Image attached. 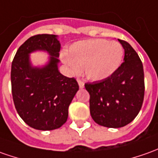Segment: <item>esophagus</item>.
Segmentation results:
<instances>
[{
    "mask_svg": "<svg viewBox=\"0 0 158 158\" xmlns=\"http://www.w3.org/2000/svg\"><path fill=\"white\" fill-rule=\"evenodd\" d=\"M78 83H79V88H84V85H85V84L84 82L81 80V79H78Z\"/></svg>",
    "mask_w": 158,
    "mask_h": 158,
    "instance_id": "esophagus-1",
    "label": "esophagus"
}]
</instances>
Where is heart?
I'll return each instance as SVG.
<instances>
[{
	"instance_id": "1",
	"label": "heart",
	"mask_w": 158,
	"mask_h": 158,
	"mask_svg": "<svg viewBox=\"0 0 158 158\" xmlns=\"http://www.w3.org/2000/svg\"><path fill=\"white\" fill-rule=\"evenodd\" d=\"M123 58L124 48L120 43L103 39L76 42L69 48L68 54H61L62 61L72 73H79L83 67L85 77L93 81L110 76L119 67Z\"/></svg>"
}]
</instances>
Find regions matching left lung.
<instances>
[{"instance_id": "left-lung-1", "label": "left lung", "mask_w": 158, "mask_h": 158, "mask_svg": "<svg viewBox=\"0 0 158 158\" xmlns=\"http://www.w3.org/2000/svg\"><path fill=\"white\" fill-rule=\"evenodd\" d=\"M118 41L124 49V62L108 78L85 84L93 119L108 128L130 124L141 110L144 97L142 61L128 42Z\"/></svg>"}]
</instances>
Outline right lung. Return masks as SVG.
<instances>
[{"instance_id":"1","label":"right lung","mask_w":158,"mask_h":158,"mask_svg":"<svg viewBox=\"0 0 158 158\" xmlns=\"http://www.w3.org/2000/svg\"><path fill=\"white\" fill-rule=\"evenodd\" d=\"M43 50L51 56L48 65L34 68L30 52ZM60 44L54 34H37L17 50L11 66L13 100L18 114L27 125L40 131L61 127L68 117V107L79 90L74 78L58 70Z\"/></svg>"}]
</instances>
